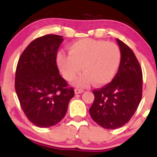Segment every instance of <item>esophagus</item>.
Listing matches in <instances>:
<instances>
[{
	"mask_svg": "<svg viewBox=\"0 0 157 157\" xmlns=\"http://www.w3.org/2000/svg\"><path fill=\"white\" fill-rule=\"evenodd\" d=\"M74 92H75L76 94H80V93H83V90H80V89H75Z\"/></svg>",
	"mask_w": 157,
	"mask_h": 157,
	"instance_id": "1",
	"label": "esophagus"
}]
</instances>
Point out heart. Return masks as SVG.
Segmentation results:
<instances>
[{"instance_id": "obj_1", "label": "heart", "mask_w": 157, "mask_h": 157, "mask_svg": "<svg viewBox=\"0 0 157 157\" xmlns=\"http://www.w3.org/2000/svg\"><path fill=\"white\" fill-rule=\"evenodd\" d=\"M121 59V50L116 44L83 39L70 45L69 54L59 52L57 63L67 80H72L83 67L84 73L74 80L76 86L82 87L91 81L97 86L110 83L118 72Z\"/></svg>"}]
</instances>
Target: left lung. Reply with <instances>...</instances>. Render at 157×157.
<instances>
[{
	"label": "left lung",
	"mask_w": 157,
	"mask_h": 157,
	"mask_svg": "<svg viewBox=\"0 0 157 157\" xmlns=\"http://www.w3.org/2000/svg\"><path fill=\"white\" fill-rule=\"evenodd\" d=\"M121 53V64L112 82L93 91L94 101L90 114L105 129H116L129 121L142 97L143 75L135 55L127 45L116 39Z\"/></svg>",
	"instance_id": "1"
}]
</instances>
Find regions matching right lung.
Returning a JSON list of instances; mask_svg holds the SVG:
<instances>
[{"mask_svg": "<svg viewBox=\"0 0 157 157\" xmlns=\"http://www.w3.org/2000/svg\"><path fill=\"white\" fill-rule=\"evenodd\" d=\"M45 35L33 40L19 58L15 90L28 119L39 128H49L61 121L74 96L59 74L56 63L58 49L64 39Z\"/></svg>", "mask_w": 157, "mask_h": 157, "instance_id": "1", "label": "right lung"}]
</instances>
